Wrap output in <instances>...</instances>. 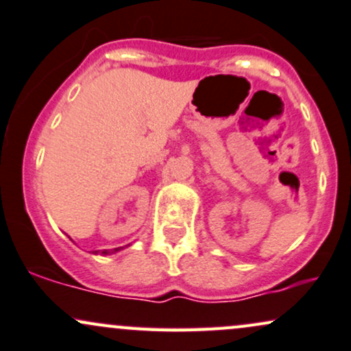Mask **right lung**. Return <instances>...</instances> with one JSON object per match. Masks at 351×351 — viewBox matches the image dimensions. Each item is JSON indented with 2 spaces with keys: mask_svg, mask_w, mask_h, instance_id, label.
<instances>
[{
  "mask_svg": "<svg viewBox=\"0 0 351 351\" xmlns=\"http://www.w3.org/2000/svg\"><path fill=\"white\" fill-rule=\"evenodd\" d=\"M123 247H119V249H112V250H102L101 254L102 255H111V254H116V252H119ZM94 254H97V252H94Z\"/></svg>",
  "mask_w": 351,
  "mask_h": 351,
  "instance_id": "1",
  "label": "right lung"
}]
</instances>
